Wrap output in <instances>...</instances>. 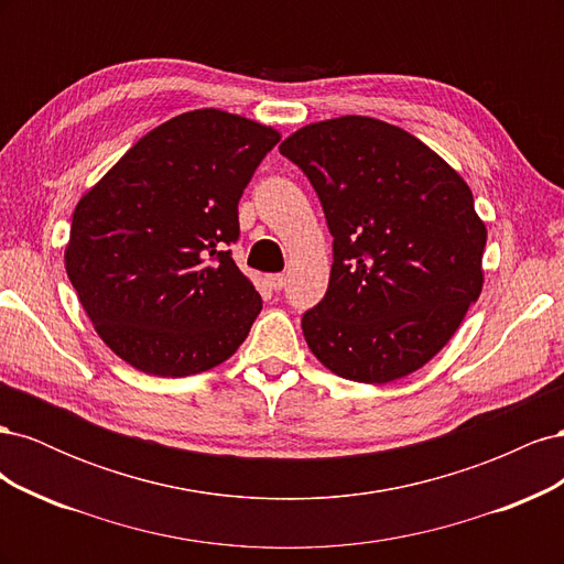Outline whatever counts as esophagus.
<instances>
[{
    "label": "esophagus",
    "instance_id": "1",
    "mask_svg": "<svg viewBox=\"0 0 564 564\" xmlns=\"http://www.w3.org/2000/svg\"><path fill=\"white\" fill-rule=\"evenodd\" d=\"M265 280H268L270 289H275V292H280V289L286 284V278H284V275H280V272H275V275H268Z\"/></svg>",
    "mask_w": 564,
    "mask_h": 564
}]
</instances>
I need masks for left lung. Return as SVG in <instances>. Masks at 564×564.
<instances>
[{
    "instance_id": "left-lung-1",
    "label": "left lung",
    "mask_w": 564,
    "mask_h": 564,
    "mask_svg": "<svg viewBox=\"0 0 564 564\" xmlns=\"http://www.w3.org/2000/svg\"><path fill=\"white\" fill-rule=\"evenodd\" d=\"M280 152L308 176L334 237L324 299L303 313L334 373L388 383L435 357L482 292L485 224L440 155L373 117L299 129Z\"/></svg>"
}]
</instances>
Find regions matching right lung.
I'll list each match as a JSON object with an SVG mask.
<instances>
[{"mask_svg": "<svg viewBox=\"0 0 564 564\" xmlns=\"http://www.w3.org/2000/svg\"><path fill=\"white\" fill-rule=\"evenodd\" d=\"M280 133L204 108L145 133L77 202L65 270L98 336L152 377L207 371L263 303L228 249L237 202Z\"/></svg>", "mask_w": 564, "mask_h": 564, "instance_id": "1", "label": "right lung"}]
</instances>
